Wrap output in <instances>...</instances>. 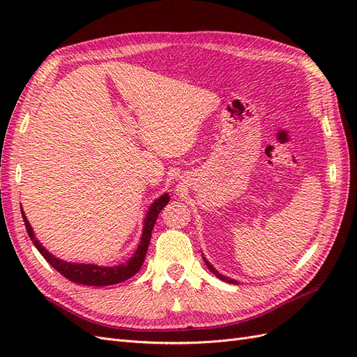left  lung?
Returning a JSON list of instances; mask_svg holds the SVG:
<instances>
[{
    "mask_svg": "<svg viewBox=\"0 0 357 357\" xmlns=\"http://www.w3.org/2000/svg\"><path fill=\"white\" fill-rule=\"evenodd\" d=\"M204 262H205V265H207L208 266V269H210V271L215 275V277H219L220 280H223V282H228V283H232V284H238V283H236L235 282V280H232V278H228V277H225V275H222V274H219L218 273V269H215L208 261H205V259H204Z\"/></svg>",
    "mask_w": 357,
    "mask_h": 357,
    "instance_id": "1",
    "label": "left lung"
}]
</instances>
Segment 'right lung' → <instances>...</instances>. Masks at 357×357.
<instances>
[{"instance_id": "add662e5", "label": "right lung", "mask_w": 357, "mask_h": 357, "mask_svg": "<svg viewBox=\"0 0 357 357\" xmlns=\"http://www.w3.org/2000/svg\"><path fill=\"white\" fill-rule=\"evenodd\" d=\"M168 201H169L168 193H164V195L159 197L152 204V207H150L146 219H144V229H143L142 241H139L137 252L134 253V256L131 259H129L128 264H122L117 266H98V265H91V264H68V262L61 261V259L50 255L46 248L41 245V243L36 238L34 232H32V228H31L29 222L26 220V215L24 211H22V218H24L25 228H26V232L29 235L31 241L34 243V245L37 247V250L41 253V256L45 257L46 261L53 268H55L59 274H62L66 278L71 280V282H74V283H79V284L110 286V284L122 283V282H125V280L131 278L132 275H135L139 271V268H142V265L144 262L150 238H152V231H153V226L156 223L158 214L168 204Z\"/></svg>"}]
</instances>
